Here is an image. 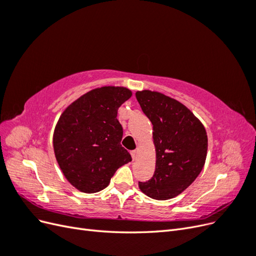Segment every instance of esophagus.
Wrapping results in <instances>:
<instances>
[{"label": "esophagus", "mask_w": 256, "mask_h": 256, "mask_svg": "<svg viewBox=\"0 0 256 256\" xmlns=\"http://www.w3.org/2000/svg\"><path fill=\"white\" fill-rule=\"evenodd\" d=\"M130 154H131V157H132L134 160H136L138 158V150H131Z\"/></svg>", "instance_id": "obj_1"}]
</instances>
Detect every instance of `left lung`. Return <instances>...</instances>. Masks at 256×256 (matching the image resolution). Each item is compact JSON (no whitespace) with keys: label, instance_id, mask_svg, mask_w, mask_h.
Here are the masks:
<instances>
[{"label":"left lung","instance_id":"8db88e82","mask_svg":"<svg viewBox=\"0 0 256 256\" xmlns=\"http://www.w3.org/2000/svg\"><path fill=\"white\" fill-rule=\"evenodd\" d=\"M136 97L152 124L156 168L140 190L154 200L180 196L204 168L208 138L205 127L187 106L162 92L138 90Z\"/></svg>","mask_w":256,"mask_h":256}]
</instances>
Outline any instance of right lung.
<instances>
[{
  "label": "right lung",
  "instance_id": "1",
  "mask_svg": "<svg viewBox=\"0 0 256 256\" xmlns=\"http://www.w3.org/2000/svg\"><path fill=\"white\" fill-rule=\"evenodd\" d=\"M132 96L124 86H102L76 99L62 113L53 132V150L60 171L84 193L104 190L116 170L128 164L122 147L118 108Z\"/></svg>",
  "mask_w": 256,
  "mask_h": 256
}]
</instances>
